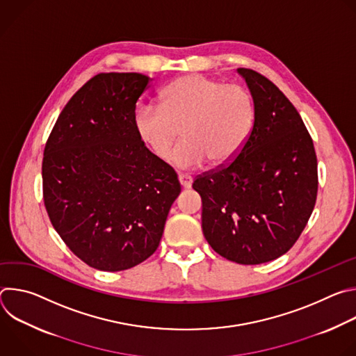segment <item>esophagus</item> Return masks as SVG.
I'll return each mask as SVG.
<instances>
[{"instance_id": "34e87169", "label": "esophagus", "mask_w": 356, "mask_h": 356, "mask_svg": "<svg viewBox=\"0 0 356 356\" xmlns=\"http://www.w3.org/2000/svg\"><path fill=\"white\" fill-rule=\"evenodd\" d=\"M179 183L183 188H190L193 184V179L191 176H187V175H179Z\"/></svg>"}]
</instances>
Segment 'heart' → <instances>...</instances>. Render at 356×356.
<instances>
[{"label":"heart","instance_id":"heart-1","mask_svg":"<svg viewBox=\"0 0 356 356\" xmlns=\"http://www.w3.org/2000/svg\"><path fill=\"white\" fill-rule=\"evenodd\" d=\"M162 106L143 104L134 117V128L143 145L179 169H195L207 159L214 166L232 162L255 125V103L250 92L236 84H224L201 74L172 81L161 94Z\"/></svg>","mask_w":356,"mask_h":356}]
</instances>
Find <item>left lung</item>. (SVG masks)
<instances>
[{"mask_svg": "<svg viewBox=\"0 0 356 356\" xmlns=\"http://www.w3.org/2000/svg\"><path fill=\"white\" fill-rule=\"evenodd\" d=\"M255 103V125L227 166L197 177L201 227L211 248L241 265L270 262L294 245L314 210L313 139L289 98L265 76L238 69Z\"/></svg>", "mask_w": 356, "mask_h": 356, "instance_id": "8db88e82", "label": "left lung"}]
</instances>
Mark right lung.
<instances>
[{
    "label": "right lung",
    "mask_w": 356,
    "mask_h": 356,
    "mask_svg": "<svg viewBox=\"0 0 356 356\" xmlns=\"http://www.w3.org/2000/svg\"><path fill=\"white\" fill-rule=\"evenodd\" d=\"M150 81L140 73L94 76L70 98L44 146L50 222L98 270L120 272L147 259L180 194L175 170L134 128L136 101Z\"/></svg>",
    "instance_id": "obj_1"
}]
</instances>
